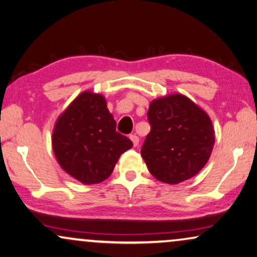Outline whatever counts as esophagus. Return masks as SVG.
Returning <instances> with one entry per match:
<instances>
[{
  "mask_svg": "<svg viewBox=\"0 0 257 257\" xmlns=\"http://www.w3.org/2000/svg\"><path fill=\"white\" fill-rule=\"evenodd\" d=\"M130 139L132 140L133 145L138 146V144H139V137L138 136H137V135H131V136H130Z\"/></svg>",
  "mask_w": 257,
  "mask_h": 257,
  "instance_id": "esophagus-1",
  "label": "esophagus"
}]
</instances>
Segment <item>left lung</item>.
<instances>
[{
	"label": "left lung",
	"instance_id": "8db88e82",
	"mask_svg": "<svg viewBox=\"0 0 257 257\" xmlns=\"http://www.w3.org/2000/svg\"><path fill=\"white\" fill-rule=\"evenodd\" d=\"M147 119L151 131L140 153L154 178L175 185L202 170L215 140L205 111L182 94H171L150 104Z\"/></svg>",
	"mask_w": 257,
	"mask_h": 257
}]
</instances>
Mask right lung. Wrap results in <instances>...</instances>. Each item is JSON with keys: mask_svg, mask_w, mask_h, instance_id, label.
<instances>
[{"mask_svg": "<svg viewBox=\"0 0 257 257\" xmlns=\"http://www.w3.org/2000/svg\"><path fill=\"white\" fill-rule=\"evenodd\" d=\"M115 126L103 96L89 91L80 93L59 115L52 133V147L61 167L85 185L110 177L119 157L133 146Z\"/></svg>", "mask_w": 257, "mask_h": 257, "instance_id": "right-lung-1", "label": "right lung"}]
</instances>
